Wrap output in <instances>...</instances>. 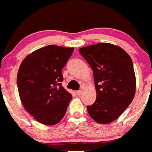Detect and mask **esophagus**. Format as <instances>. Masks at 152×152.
<instances>
[{
    "instance_id": "34e87169",
    "label": "esophagus",
    "mask_w": 152,
    "mask_h": 152,
    "mask_svg": "<svg viewBox=\"0 0 152 152\" xmlns=\"http://www.w3.org/2000/svg\"><path fill=\"white\" fill-rule=\"evenodd\" d=\"M81 93H82V91H81V90H80V91H76V94H77V96H80V95L81 94Z\"/></svg>"
}]
</instances>
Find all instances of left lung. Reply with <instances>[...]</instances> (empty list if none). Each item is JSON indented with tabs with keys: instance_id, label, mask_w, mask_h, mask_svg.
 I'll return each instance as SVG.
<instances>
[{
	"instance_id": "1",
	"label": "left lung",
	"mask_w": 152,
	"mask_h": 152,
	"mask_svg": "<svg viewBox=\"0 0 152 152\" xmlns=\"http://www.w3.org/2000/svg\"><path fill=\"white\" fill-rule=\"evenodd\" d=\"M93 70L96 99L88 106L95 122L107 124L116 120L133 100L136 80L131 57L118 45L107 42L79 49Z\"/></svg>"
}]
</instances>
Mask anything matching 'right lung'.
Wrapping results in <instances>:
<instances>
[{"label": "right lung", "instance_id": "right-lung-1", "mask_svg": "<svg viewBox=\"0 0 152 152\" xmlns=\"http://www.w3.org/2000/svg\"><path fill=\"white\" fill-rule=\"evenodd\" d=\"M74 48L47 45L28 55L17 73L19 96L36 121L53 126L65 115L72 95L61 86V69Z\"/></svg>", "mask_w": 152, "mask_h": 152}]
</instances>
